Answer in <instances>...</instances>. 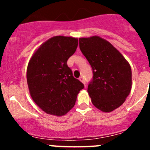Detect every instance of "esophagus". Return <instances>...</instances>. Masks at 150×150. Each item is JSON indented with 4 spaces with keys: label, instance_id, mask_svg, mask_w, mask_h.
Instances as JSON below:
<instances>
[{
    "label": "esophagus",
    "instance_id": "1",
    "mask_svg": "<svg viewBox=\"0 0 150 150\" xmlns=\"http://www.w3.org/2000/svg\"><path fill=\"white\" fill-rule=\"evenodd\" d=\"M79 79L82 82V83H83V84H85V83H86V81H85V79H84V76H80V77L79 78Z\"/></svg>",
    "mask_w": 150,
    "mask_h": 150
}]
</instances>
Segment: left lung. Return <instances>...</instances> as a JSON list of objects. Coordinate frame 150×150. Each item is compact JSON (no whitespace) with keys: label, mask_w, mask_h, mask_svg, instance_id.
<instances>
[{"label":"left lung","mask_w":150,"mask_h":150,"mask_svg":"<svg viewBox=\"0 0 150 150\" xmlns=\"http://www.w3.org/2000/svg\"><path fill=\"white\" fill-rule=\"evenodd\" d=\"M79 49L92 68L88 92L95 107L111 112L125 102L132 89V69L110 43L93 36L79 38Z\"/></svg>","instance_id":"left-lung-1"}]
</instances>
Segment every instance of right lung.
I'll return each mask as SVG.
<instances>
[{"label":"right lung","mask_w":150,"mask_h":150,"mask_svg":"<svg viewBox=\"0 0 150 150\" xmlns=\"http://www.w3.org/2000/svg\"><path fill=\"white\" fill-rule=\"evenodd\" d=\"M77 46V38L55 36L41 45L29 61V92L36 104L48 114L65 115L84 88L67 64Z\"/></svg>","instance_id":"1"}]
</instances>
